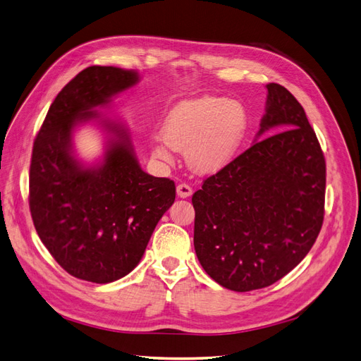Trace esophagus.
<instances>
[{"instance_id":"34e87169","label":"esophagus","mask_w":361,"mask_h":361,"mask_svg":"<svg viewBox=\"0 0 361 361\" xmlns=\"http://www.w3.org/2000/svg\"><path fill=\"white\" fill-rule=\"evenodd\" d=\"M192 193H193V189L190 188L188 183H180L177 185V195L180 197H189Z\"/></svg>"}]
</instances>
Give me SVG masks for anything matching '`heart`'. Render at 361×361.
Wrapping results in <instances>:
<instances>
[{
	"label": "heart",
	"mask_w": 361,
	"mask_h": 361,
	"mask_svg": "<svg viewBox=\"0 0 361 361\" xmlns=\"http://www.w3.org/2000/svg\"><path fill=\"white\" fill-rule=\"evenodd\" d=\"M247 128V111L236 101L217 97L185 101L168 114L164 135L154 138V152L171 160L177 150H185L196 171L216 172L233 159Z\"/></svg>",
	"instance_id": "b5f03b06"
}]
</instances>
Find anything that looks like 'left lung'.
Instances as JSON below:
<instances>
[{
  "instance_id": "8db88e82",
  "label": "left lung",
  "mask_w": 361,
  "mask_h": 361,
  "mask_svg": "<svg viewBox=\"0 0 361 361\" xmlns=\"http://www.w3.org/2000/svg\"><path fill=\"white\" fill-rule=\"evenodd\" d=\"M256 141L193 193L199 263L233 291L268 287L303 260L324 220L326 160L303 106L269 83Z\"/></svg>"
}]
</instances>
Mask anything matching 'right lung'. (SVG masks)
Wrapping results in <instances>:
<instances>
[{"mask_svg":"<svg viewBox=\"0 0 361 361\" xmlns=\"http://www.w3.org/2000/svg\"><path fill=\"white\" fill-rule=\"evenodd\" d=\"M138 82L135 71L89 66L51 102L34 140L30 209L35 231L61 268L97 284L113 283L140 263L157 221L176 201V184L145 173L129 133L105 122L114 138L102 164L73 156L77 123L98 118L93 106Z\"/></svg>","mask_w":361,"mask_h":361,"instance_id":"add662e5","label":"right lung"}]
</instances>
